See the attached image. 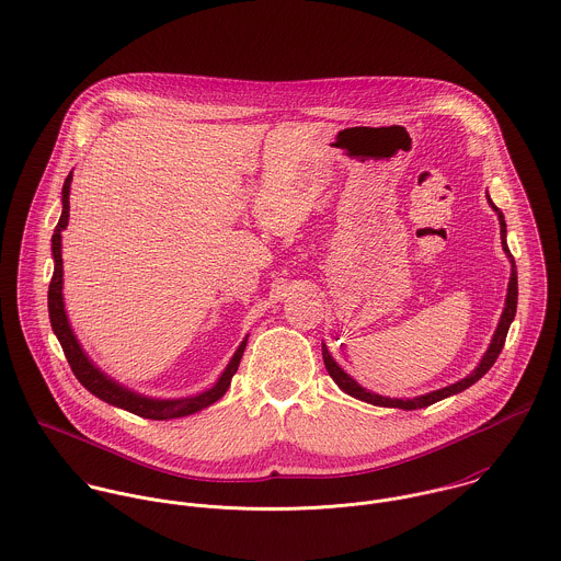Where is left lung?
<instances>
[{"label": "left lung", "instance_id": "1", "mask_svg": "<svg viewBox=\"0 0 561 561\" xmlns=\"http://www.w3.org/2000/svg\"><path fill=\"white\" fill-rule=\"evenodd\" d=\"M490 207H492V209H494V214L499 216V225H501V245H503V250H505V254H507V259H510V263H512V274H510V283H507V296H505V307H503L501 320L496 323V330H494V334H492V341H490V345H488L485 354L481 356L480 365H478V367H476L467 378L458 380L456 385H449V387H445V389H438V391H432V393H425V396H419V398L398 400V398H385V396L371 393V391H367L365 387H360L352 376H347V374L339 367V363L330 356L328 347L321 343L323 365H325V369H328L330 378L336 382V387H339L343 393H347V396H352V398H356V400L374 403V405L401 408V410H416V408L432 405V403L445 400V398H451V396H456V393H462L465 389H469L471 385H476V382L480 380L481 376H485V374H488V369L494 365V360L499 358V354H501V350H503V343H505V336H507L510 323L514 321V316H516V305H518V276H516V263H514V256H512V252H510V248H507V241H505V236H507L505 218H503L501 209H499L492 201H490Z\"/></svg>", "mask_w": 561, "mask_h": 561}]
</instances>
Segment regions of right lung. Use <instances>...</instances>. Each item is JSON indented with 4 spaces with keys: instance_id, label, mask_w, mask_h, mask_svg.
Instances as JSON below:
<instances>
[{
    "instance_id": "obj_1",
    "label": "right lung",
    "mask_w": 561,
    "mask_h": 561,
    "mask_svg": "<svg viewBox=\"0 0 561 561\" xmlns=\"http://www.w3.org/2000/svg\"><path fill=\"white\" fill-rule=\"evenodd\" d=\"M71 181H73V170L69 172V176L65 179L62 185V216L58 220V227L51 236V256H54V276L49 283V320L54 334L58 336L65 356L76 374V378L81 385L99 400L123 408L127 412H134L138 416L145 419H156V421H168V419H179V416H187L194 414L207 405H211L214 401L220 400L227 389L231 387V378L236 376L238 367H240L241 356L245 350V341L248 336L240 343V347L236 350L233 358L229 360L227 369L222 371V376L216 380V385L207 391H201L196 396H187V398H179V400H158V398H147L142 393H136L123 385H118L116 380H112L107 374H103L83 352V347L69 323V316L65 311V296H62V231L69 225V194H71Z\"/></svg>"
}]
</instances>
